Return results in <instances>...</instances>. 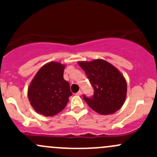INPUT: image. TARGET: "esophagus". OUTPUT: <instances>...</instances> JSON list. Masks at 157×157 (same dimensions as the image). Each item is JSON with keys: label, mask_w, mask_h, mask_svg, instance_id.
Here are the masks:
<instances>
[{"label": "esophagus", "mask_w": 157, "mask_h": 157, "mask_svg": "<svg viewBox=\"0 0 157 157\" xmlns=\"http://www.w3.org/2000/svg\"><path fill=\"white\" fill-rule=\"evenodd\" d=\"M81 94H82V92L80 91V90H79V91L76 93V95H77V96H80Z\"/></svg>", "instance_id": "esophagus-1"}]
</instances>
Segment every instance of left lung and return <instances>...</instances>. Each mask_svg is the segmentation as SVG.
<instances>
[{"instance_id": "8db88e82", "label": "left lung", "mask_w": 157, "mask_h": 157, "mask_svg": "<svg viewBox=\"0 0 157 157\" xmlns=\"http://www.w3.org/2000/svg\"><path fill=\"white\" fill-rule=\"evenodd\" d=\"M94 89L93 97L83 99L100 115H111L119 110L127 95V82L119 71L108 61L96 59L79 61Z\"/></svg>"}]
</instances>
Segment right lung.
I'll use <instances>...</instances> for the list:
<instances>
[{
  "instance_id": "1",
  "label": "right lung",
  "mask_w": 157,
  "mask_h": 157,
  "mask_svg": "<svg viewBox=\"0 0 157 157\" xmlns=\"http://www.w3.org/2000/svg\"><path fill=\"white\" fill-rule=\"evenodd\" d=\"M64 64L51 61L39 70L28 88V98L37 113L54 116L63 110L72 95L63 77Z\"/></svg>"
}]
</instances>
